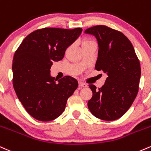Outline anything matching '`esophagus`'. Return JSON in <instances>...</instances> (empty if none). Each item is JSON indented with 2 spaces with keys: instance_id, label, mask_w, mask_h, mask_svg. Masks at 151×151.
<instances>
[{
  "instance_id": "34e87169",
  "label": "esophagus",
  "mask_w": 151,
  "mask_h": 151,
  "mask_svg": "<svg viewBox=\"0 0 151 151\" xmlns=\"http://www.w3.org/2000/svg\"><path fill=\"white\" fill-rule=\"evenodd\" d=\"M79 87H80V88L81 87H87V84L83 83V82H79Z\"/></svg>"
}]
</instances>
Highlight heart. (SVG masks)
Masks as SVG:
<instances>
[{
  "label": "heart",
  "mask_w": 151,
  "mask_h": 151,
  "mask_svg": "<svg viewBox=\"0 0 151 151\" xmlns=\"http://www.w3.org/2000/svg\"><path fill=\"white\" fill-rule=\"evenodd\" d=\"M90 41H88V40H85V41H83V43H82V44H84V43H87V42H90Z\"/></svg>",
  "instance_id": "b5f03b06"
}]
</instances>
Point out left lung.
<instances>
[{"mask_svg": "<svg viewBox=\"0 0 151 151\" xmlns=\"http://www.w3.org/2000/svg\"><path fill=\"white\" fill-rule=\"evenodd\" d=\"M84 33L93 35L98 44L95 69L107 74L101 88L89 85L92 97L88 108L97 118L115 120L128 110L136 97L141 74L140 62L131 42L120 31L95 26Z\"/></svg>", "mask_w": 151, "mask_h": 151, "instance_id": "8db88e82", "label": "left lung"}]
</instances>
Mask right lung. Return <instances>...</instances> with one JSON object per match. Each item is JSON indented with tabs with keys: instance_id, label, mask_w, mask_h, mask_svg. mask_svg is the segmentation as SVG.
<instances>
[{
	"instance_id": "1",
	"label": "right lung",
	"mask_w": 151,
	"mask_h": 151,
	"mask_svg": "<svg viewBox=\"0 0 151 151\" xmlns=\"http://www.w3.org/2000/svg\"><path fill=\"white\" fill-rule=\"evenodd\" d=\"M82 28H45L29 34L15 52L13 84L28 113L40 121L57 118L78 87L70 76L57 79L51 76L54 62L62 60L68 46L80 36Z\"/></svg>"
}]
</instances>
